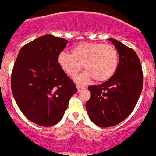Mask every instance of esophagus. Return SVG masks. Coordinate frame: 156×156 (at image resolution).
Returning a JSON list of instances; mask_svg holds the SVG:
<instances>
[{
    "mask_svg": "<svg viewBox=\"0 0 156 156\" xmlns=\"http://www.w3.org/2000/svg\"><path fill=\"white\" fill-rule=\"evenodd\" d=\"M77 88H78V91H80V90H82L85 89L84 87H82V86H79V85H77Z\"/></svg>",
    "mask_w": 156,
    "mask_h": 156,
    "instance_id": "34e87169",
    "label": "esophagus"
}]
</instances>
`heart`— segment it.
<instances>
[{"label": "heart", "mask_w": 156, "mask_h": 156, "mask_svg": "<svg viewBox=\"0 0 156 156\" xmlns=\"http://www.w3.org/2000/svg\"><path fill=\"white\" fill-rule=\"evenodd\" d=\"M58 62L67 75L74 77L82 69L85 72L76 81L86 83L91 78L96 82H104L112 77L117 70L119 54L111 44L82 42L71 49L70 54L61 53Z\"/></svg>", "instance_id": "heart-1"}]
</instances>
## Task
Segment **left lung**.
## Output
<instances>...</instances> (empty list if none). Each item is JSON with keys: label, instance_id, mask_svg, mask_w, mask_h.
I'll return each instance as SVG.
<instances>
[{"label": "left lung", "instance_id": "left-lung-1", "mask_svg": "<svg viewBox=\"0 0 156 156\" xmlns=\"http://www.w3.org/2000/svg\"><path fill=\"white\" fill-rule=\"evenodd\" d=\"M109 41L119 53L117 70L102 84L88 87L91 95L86 103L90 119L100 127L115 126L131 115L144 83L143 69L135 50L115 39Z\"/></svg>", "mask_w": 156, "mask_h": 156}]
</instances>
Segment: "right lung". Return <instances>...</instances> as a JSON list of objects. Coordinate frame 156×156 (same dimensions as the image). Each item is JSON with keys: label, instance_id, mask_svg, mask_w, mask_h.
<instances>
[{"label": "right lung", "instance_id": "1", "mask_svg": "<svg viewBox=\"0 0 156 156\" xmlns=\"http://www.w3.org/2000/svg\"><path fill=\"white\" fill-rule=\"evenodd\" d=\"M67 43L51 34L40 37L20 49L12 68L11 89L16 104L28 119L39 126L58 123L78 91L58 62Z\"/></svg>", "mask_w": 156, "mask_h": 156}]
</instances>
